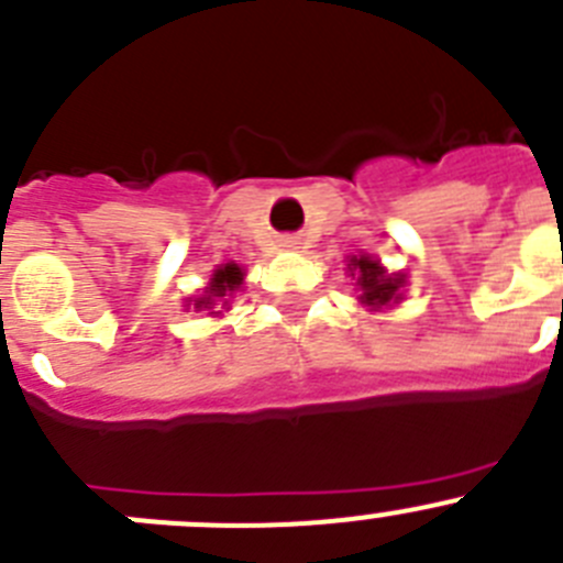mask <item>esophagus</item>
<instances>
[{
	"instance_id": "1",
	"label": "esophagus",
	"mask_w": 563,
	"mask_h": 563,
	"mask_svg": "<svg viewBox=\"0 0 563 563\" xmlns=\"http://www.w3.org/2000/svg\"><path fill=\"white\" fill-rule=\"evenodd\" d=\"M290 243H292V240H290Z\"/></svg>"
}]
</instances>
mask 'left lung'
<instances>
[{
  "instance_id": "1",
  "label": "left lung",
  "mask_w": 563,
  "mask_h": 563,
  "mask_svg": "<svg viewBox=\"0 0 563 563\" xmlns=\"http://www.w3.org/2000/svg\"><path fill=\"white\" fill-rule=\"evenodd\" d=\"M347 271L356 278L358 303L371 307V312L400 301V287L406 285L404 273H387L382 267V262L373 260V256L367 254L351 256Z\"/></svg>"
}]
</instances>
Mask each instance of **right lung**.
Instances as JSON below:
<instances>
[{"instance_id": "1", "label": "right lung", "mask_w": 563, "mask_h": 563, "mask_svg": "<svg viewBox=\"0 0 563 563\" xmlns=\"http://www.w3.org/2000/svg\"><path fill=\"white\" fill-rule=\"evenodd\" d=\"M243 276H245L243 267L234 265V262L221 265L216 273H212L210 285L205 287V296H198L192 307H196L198 312H201V309H216L218 301H221L223 307H229V298L243 287ZM210 314H221V312H210Z\"/></svg>"}]
</instances>
